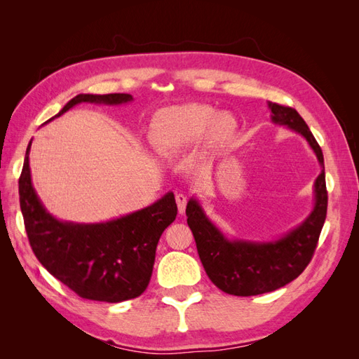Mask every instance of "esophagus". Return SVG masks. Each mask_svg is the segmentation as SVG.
Segmentation results:
<instances>
[{
	"instance_id": "1",
	"label": "esophagus",
	"mask_w": 359,
	"mask_h": 359,
	"mask_svg": "<svg viewBox=\"0 0 359 359\" xmlns=\"http://www.w3.org/2000/svg\"><path fill=\"white\" fill-rule=\"evenodd\" d=\"M175 201H177V205H178V211L180 214H184L186 212V205H187V198L184 196V194L178 193L175 196Z\"/></svg>"
}]
</instances>
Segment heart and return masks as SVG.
<instances>
[{"instance_id": "obj_1", "label": "heart", "mask_w": 359, "mask_h": 359, "mask_svg": "<svg viewBox=\"0 0 359 359\" xmlns=\"http://www.w3.org/2000/svg\"><path fill=\"white\" fill-rule=\"evenodd\" d=\"M236 132V119L229 112H215L211 106L187 103L161 109L151 126V140L161 153H180L203 137L215 147Z\"/></svg>"}]
</instances>
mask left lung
I'll return each instance as SVG.
<instances>
[{"instance_id": "obj_1", "label": "left lung", "mask_w": 359, "mask_h": 359, "mask_svg": "<svg viewBox=\"0 0 359 359\" xmlns=\"http://www.w3.org/2000/svg\"><path fill=\"white\" fill-rule=\"evenodd\" d=\"M268 107L273 114L271 121L306 139L320 165L313 190L314 206L307 219L276 241L229 240L208 219L196 198H191L186 208L206 276L220 290L236 297L273 292L295 280L310 264L327 217L328 193L319 144L295 109L271 102Z\"/></svg>"}]
</instances>
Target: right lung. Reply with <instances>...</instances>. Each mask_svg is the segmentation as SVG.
<instances>
[{"instance_id": "1", "label": "right lung", "mask_w": 359, "mask_h": 359, "mask_svg": "<svg viewBox=\"0 0 359 359\" xmlns=\"http://www.w3.org/2000/svg\"><path fill=\"white\" fill-rule=\"evenodd\" d=\"M130 94H78L53 118L79 103L124 104ZM28 144L19 178V202L25 231L39 262L81 298L121 302L142 295L156 260L161 233L175 220V196L104 223H73L53 217L32 187Z\"/></svg>"}]
</instances>
